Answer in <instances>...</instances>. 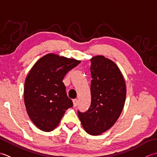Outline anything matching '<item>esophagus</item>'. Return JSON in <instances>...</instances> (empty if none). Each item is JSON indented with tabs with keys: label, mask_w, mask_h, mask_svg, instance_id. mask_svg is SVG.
<instances>
[{
	"label": "esophagus",
	"mask_w": 157,
	"mask_h": 157,
	"mask_svg": "<svg viewBox=\"0 0 157 157\" xmlns=\"http://www.w3.org/2000/svg\"><path fill=\"white\" fill-rule=\"evenodd\" d=\"M72 101H73V105H74V107H76L78 104V100L77 99H75V100H72Z\"/></svg>",
	"instance_id": "obj_1"
}]
</instances>
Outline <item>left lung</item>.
<instances>
[{"instance_id": "obj_1", "label": "left lung", "mask_w": 157, "mask_h": 157, "mask_svg": "<svg viewBox=\"0 0 157 157\" xmlns=\"http://www.w3.org/2000/svg\"><path fill=\"white\" fill-rule=\"evenodd\" d=\"M90 60L91 105L86 113L78 111V116L86 132L98 136L110 129L120 117L126 99V85L113 61L104 56Z\"/></svg>"}]
</instances>
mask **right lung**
<instances>
[{
    "label": "right lung",
    "instance_id": "obj_1",
    "mask_svg": "<svg viewBox=\"0 0 157 157\" xmlns=\"http://www.w3.org/2000/svg\"><path fill=\"white\" fill-rule=\"evenodd\" d=\"M80 63L49 53L30 70L24 84V104L30 119L39 129L49 132L56 129L66 110L73 105L62 81L66 73Z\"/></svg>",
    "mask_w": 157,
    "mask_h": 157
}]
</instances>
